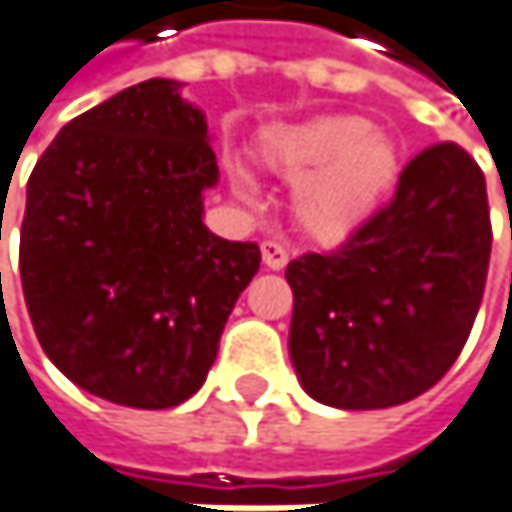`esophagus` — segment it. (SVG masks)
<instances>
[{"label": "esophagus", "mask_w": 512, "mask_h": 512, "mask_svg": "<svg viewBox=\"0 0 512 512\" xmlns=\"http://www.w3.org/2000/svg\"><path fill=\"white\" fill-rule=\"evenodd\" d=\"M262 262H265V268L280 271V268H286V262H289V250H286L280 241H265V244H262Z\"/></svg>", "instance_id": "34e87169"}]
</instances>
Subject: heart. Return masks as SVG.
<instances>
[{"instance_id": "obj_1", "label": "heart", "mask_w": 512, "mask_h": 512, "mask_svg": "<svg viewBox=\"0 0 512 512\" xmlns=\"http://www.w3.org/2000/svg\"><path fill=\"white\" fill-rule=\"evenodd\" d=\"M265 157L286 178H306L295 196L298 223L322 238L343 241L361 229L399 175L396 145L358 116H328L283 130ZM241 184L244 175H238Z\"/></svg>"}]
</instances>
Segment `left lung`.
<instances>
[{"mask_svg": "<svg viewBox=\"0 0 512 512\" xmlns=\"http://www.w3.org/2000/svg\"><path fill=\"white\" fill-rule=\"evenodd\" d=\"M492 253L486 178L456 142L414 154L390 202L331 253L286 265L289 355L334 408H387L426 393L459 358Z\"/></svg>", "mask_w": 512, "mask_h": 512, "instance_id": "obj_1", "label": "left lung"}]
</instances>
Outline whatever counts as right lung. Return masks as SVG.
I'll return each instance as SVG.
<instances>
[{
	"label": "right lung",
	"mask_w": 512,
	"mask_h": 512,
	"mask_svg": "<svg viewBox=\"0 0 512 512\" xmlns=\"http://www.w3.org/2000/svg\"><path fill=\"white\" fill-rule=\"evenodd\" d=\"M217 157L181 83L145 80L77 116L38 157L20 229L26 310L47 358L128 408H172L211 370L259 271L253 241L202 223Z\"/></svg>",
	"instance_id": "obj_1"
}]
</instances>
